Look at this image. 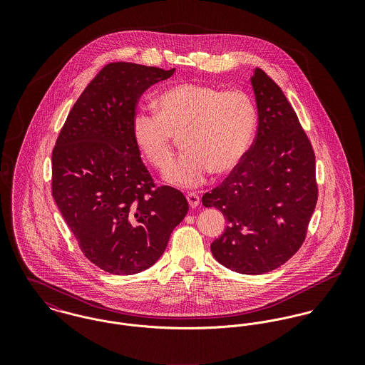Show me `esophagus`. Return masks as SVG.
<instances>
[{
	"label": "esophagus",
	"mask_w": 365,
	"mask_h": 365,
	"mask_svg": "<svg viewBox=\"0 0 365 365\" xmlns=\"http://www.w3.org/2000/svg\"><path fill=\"white\" fill-rule=\"evenodd\" d=\"M187 201L191 208H197L200 205V195L197 192H188L187 194Z\"/></svg>",
	"instance_id": "1"
}]
</instances>
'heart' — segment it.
Instances as JSON below:
<instances>
[{
	"label": "heart",
	"instance_id": "1",
	"mask_svg": "<svg viewBox=\"0 0 365 365\" xmlns=\"http://www.w3.org/2000/svg\"><path fill=\"white\" fill-rule=\"evenodd\" d=\"M156 113L136 112L132 138L138 150L165 170L173 160L174 136L185 150L165 173L178 187L202 184L209 173L232 171L247 153L257 128V109L242 90H225L181 83L163 90L155 100Z\"/></svg>",
	"mask_w": 365,
	"mask_h": 365
}]
</instances>
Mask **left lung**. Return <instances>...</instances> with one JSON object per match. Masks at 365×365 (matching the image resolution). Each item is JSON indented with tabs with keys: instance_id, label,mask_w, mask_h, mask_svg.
<instances>
[{
	"instance_id": "obj_1",
	"label": "left lung",
	"mask_w": 365,
	"mask_h": 365,
	"mask_svg": "<svg viewBox=\"0 0 365 365\" xmlns=\"http://www.w3.org/2000/svg\"><path fill=\"white\" fill-rule=\"evenodd\" d=\"M257 136L243 160L212 192L226 229L210 252L226 268L259 275L289 260L302 246L317 201L314 153L294 108L261 70L252 77Z\"/></svg>"
}]
</instances>
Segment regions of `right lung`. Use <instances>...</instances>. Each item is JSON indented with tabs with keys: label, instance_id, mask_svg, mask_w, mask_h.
<instances>
[{
	"label": "right lung",
	"instance_id": "right-lung-1",
	"mask_svg": "<svg viewBox=\"0 0 365 365\" xmlns=\"http://www.w3.org/2000/svg\"><path fill=\"white\" fill-rule=\"evenodd\" d=\"M175 68L109 63L73 105L52 153V195L83 255L132 275L164 253L188 212L182 192L155 187L132 138L139 97Z\"/></svg>",
	"mask_w": 365,
	"mask_h": 365
}]
</instances>
